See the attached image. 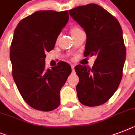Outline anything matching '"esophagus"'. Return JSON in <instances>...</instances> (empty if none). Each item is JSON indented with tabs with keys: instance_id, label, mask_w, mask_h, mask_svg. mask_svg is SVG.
Listing matches in <instances>:
<instances>
[{
	"instance_id": "obj_1",
	"label": "esophagus",
	"mask_w": 135,
	"mask_h": 135,
	"mask_svg": "<svg viewBox=\"0 0 135 135\" xmlns=\"http://www.w3.org/2000/svg\"><path fill=\"white\" fill-rule=\"evenodd\" d=\"M74 67H75V66H74V64H71V69L73 71H74Z\"/></svg>"
}]
</instances>
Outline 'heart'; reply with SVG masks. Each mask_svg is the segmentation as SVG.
I'll use <instances>...</instances> for the list:
<instances>
[{
  "mask_svg": "<svg viewBox=\"0 0 135 135\" xmlns=\"http://www.w3.org/2000/svg\"><path fill=\"white\" fill-rule=\"evenodd\" d=\"M80 31L81 30H80L79 28H78V27H72V28H71V36L76 34V33H78V31Z\"/></svg>",
  "mask_w": 135,
  "mask_h": 135,
  "instance_id": "heart-1",
  "label": "heart"
}]
</instances>
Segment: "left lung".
Instances as JSON below:
<instances>
[{"label":"left lung","instance_id":"left-lung-1","mask_svg":"<svg viewBox=\"0 0 135 135\" xmlns=\"http://www.w3.org/2000/svg\"><path fill=\"white\" fill-rule=\"evenodd\" d=\"M70 15L86 33L85 57L96 56L92 68L75 66L79 83L78 100L96 107L109 100L117 90L126 58L123 31L119 22L96 4L79 6L69 10Z\"/></svg>","mask_w":135,"mask_h":135}]
</instances>
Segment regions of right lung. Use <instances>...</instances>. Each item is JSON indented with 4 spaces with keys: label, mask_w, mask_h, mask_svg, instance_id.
Instances as JSON below:
<instances>
[{
    "label": "right lung",
    "mask_w": 135,
    "mask_h": 135,
    "mask_svg": "<svg viewBox=\"0 0 135 135\" xmlns=\"http://www.w3.org/2000/svg\"><path fill=\"white\" fill-rule=\"evenodd\" d=\"M69 19L68 11H37L20 21L14 32L9 52L14 80L24 101L39 111L59 107V92L71 73L64 61L45 68V53L54 49Z\"/></svg>",
    "instance_id": "right-lung-1"
}]
</instances>
